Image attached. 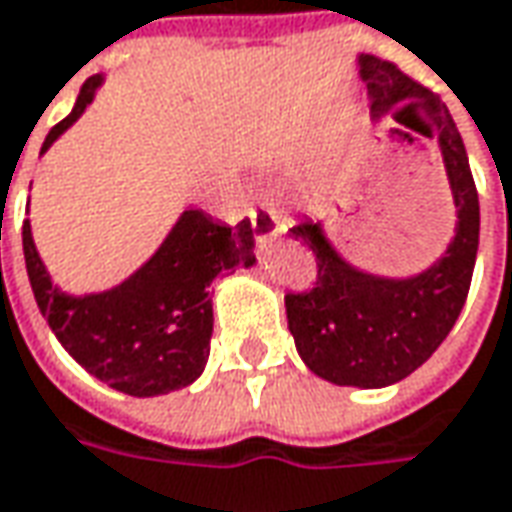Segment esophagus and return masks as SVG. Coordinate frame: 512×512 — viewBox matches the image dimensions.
<instances>
[{"label": "esophagus", "instance_id": "34e87169", "mask_svg": "<svg viewBox=\"0 0 512 512\" xmlns=\"http://www.w3.org/2000/svg\"><path fill=\"white\" fill-rule=\"evenodd\" d=\"M247 219H250V227H253L256 236H273V233H282V230H285V222H282L265 202L250 207V210H247Z\"/></svg>", "mask_w": 512, "mask_h": 512}]
</instances>
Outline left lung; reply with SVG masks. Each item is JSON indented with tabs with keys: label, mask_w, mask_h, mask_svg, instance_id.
<instances>
[{
	"label": "left lung",
	"mask_w": 512,
	"mask_h": 512,
	"mask_svg": "<svg viewBox=\"0 0 512 512\" xmlns=\"http://www.w3.org/2000/svg\"><path fill=\"white\" fill-rule=\"evenodd\" d=\"M359 73L373 119L402 101L399 122L404 112L417 116L416 126L404 128L439 142L459 219L456 236L427 270L390 279L347 265L327 242L322 222L305 216L290 227V236L313 250L316 282L287 293L285 307L296 350L316 376L342 387H387L422 367L462 313L479 250V193L462 133L444 102L379 56L362 53Z\"/></svg>",
	"instance_id": "8db88e82"
}]
</instances>
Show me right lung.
I'll return each instance as SVG.
<instances>
[{
	"label": "right lung",
	"instance_id": "add662e5",
	"mask_svg": "<svg viewBox=\"0 0 512 512\" xmlns=\"http://www.w3.org/2000/svg\"><path fill=\"white\" fill-rule=\"evenodd\" d=\"M99 85L102 76L82 85L70 116L50 130L42 150L85 113ZM22 250L36 305L62 347L90 376L139 399L182 390L202 376L213 333L207 287L227 270L256 262L247 219L230 227L199 207H187L148 262L105 293L68 296L53 285L30 222L22 225Z\"/></svg>",
	"mask_w": 512,
	"mask_h": 512
}]
</instances>
